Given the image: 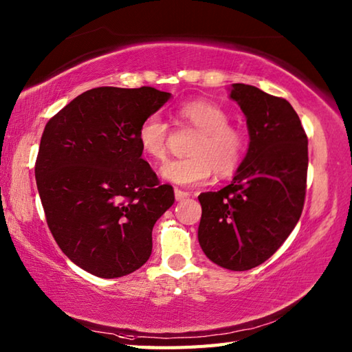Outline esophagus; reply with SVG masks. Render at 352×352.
Segmentation results:
<instances>
[{
  "label": "esophagus",
  "mask_w": 352,
  "mask_h": 352,
  "mask_svg": "<svg viewBox=\"0 0 352 352\" xmlns=\"http://www.w3.org/2000/svg\"><path fill=\"white\" fill-rule=\"evenodd\" d=\"M174 193H175V199H177V201H183V199L190 197L189 192H184V190H180V189H175Z\"/></svg>",
  "instance_id": "34e87169"
}]
</instances>
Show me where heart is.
Here are the masks:
<instances>
[{"label": "heart", "mask_w": 352, "mask_h": 352, "mask_svg": "<svg viewBox=\"0 0 352 352\" xmlns=\"http://www.w3.org/2000/svg\"><path fill=\"white\" fill-rule=\"evenodd\" d=\"M175 118L198 131L189 148L190 157L169 160L162 166L164 180L180 186L204 184L213 170L228 175L241 164L246 136L239 126L230 125L228 111L208 100H195L178 107ZM169 129L157 113L146 116L138 130L142 153L153 160H163L168 153Z\"/></svg>", "instance_id": "obj_1"}]
</instances>
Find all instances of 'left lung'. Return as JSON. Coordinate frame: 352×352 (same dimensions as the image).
Segmentation results:
<instances>
[{"label":"left lung","mask_w":352,"mask_h":352,"mask_svg":"<svg viewBox=\"0 0 352 352\" xmlns=\"http://www.w3.org/2000/svg\"><path fill=\"white\" fill-rule=\"evenodd\" d=\"M246 118L250 145L233 180L198 197V241L213 263L248 271L286 241L301 218L307 183V136L289 101L256 86L231 85Z\"/></svg>","instance_id":"obj_1"}]
</instances>
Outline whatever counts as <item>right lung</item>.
<instances>
[{
	"instance_id": "add662e5",
	"label": "right lung",
	"mask_w": 352,
	"mask_h": 352,
	"mask_svg": "<svg viewBox=\"0 0 352 352\" xmlns=\"http://www.w3.org/2000/svg\"><path fill=\"white\" fill-rule=\"evenodd\" d=\"M169 98L148 86L96 87L45 125L34 175L48 227L66 257L95 276L145 265L154 223L174 204L138 142L140 122Z\"/></svg>"
}]
</instances>
